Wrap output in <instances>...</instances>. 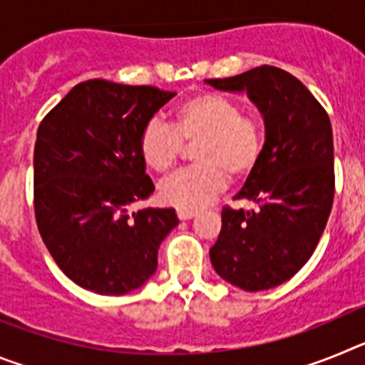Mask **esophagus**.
Masks as SVG:
<instances>
[{
    "label": "esophagus",
    "instance_id": "esophagus-1",
    "mask_svg": "<svg viewBox=\"0 0 365 365\" xmlns=\"http://www.w3.org/2000/svg\"><path fill=\"white\" fill-rule=\"evenodd\" d=\"M197 215V212H192V210H177V217L180 219V221H188V219L195 217Z\"/></svg>",
    "mask_w": 365,
    "mask_h": 365
}]
</instances>
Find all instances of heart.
I'll return each mask as SVG.
<instances>
[{
	"instance_id": "b5f03b06",
	"label": "heart",
	"mask_w": 365,
	"mask_h": 365,
	"mask_svg": "<svg viewBox=\"0 0 365 365\" xmlns=\"http://www.w3.org/2000/svg\"><path fill=\"white\" fill-rule=\"evenodd\" d=\"M182 144H195L197 164L164 180L159 197L177 210L195 212L227 188L228 175L240 180L256 170L265 135L259 120L245 115L235 100L201 93L177 108L172 125L151 118L138 138V151L148 168L166 173L179 160Z\"/></svg>"
}]
</instances>
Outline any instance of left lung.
<instances>
[{
  "label": "left lung",
  "instance_id": "left-lung-1",
  "mask_svg": "<svg viewBox=\"0 0 365 365\" xmlns=\"http://www.w3.org/2000/svg\"><path fill=\"white\" fill-rule=\"evenodd\" d=\"M206 83L247 91L265 120L263 155L234 199L252 210L225 206L210 259L225 282L267 291L291 279L309 261L334 199L333 128L329 115L291 73L261 66Z\"/></svg>",
  "mask_w": 365,
  "mask_h": 365
}]
</instances>
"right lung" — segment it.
<instances>
[{
  "label": "right lung",
  "instance_id": "1",
  "mask_svg": "<svg viewBox=\"0 0 365 365\" xmlns=\"http://www.w3.org/2000/svg\"><path fill=\"white\" fill-rule=\"evenodd\" d=\"M175 93L87 80L41 120L34 146V214L41 240L67 278L96 294L135 291L157 270L163 240L179 225L173 208L146 201L138 138Z\"/></svg>",
  "mask_w": 365,
  "mask_h": 365
}]
</instances>
